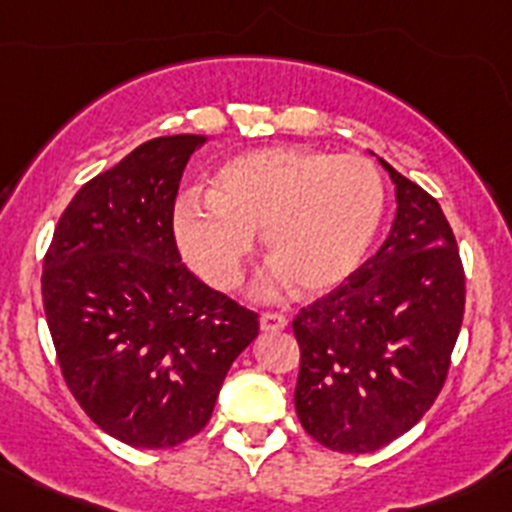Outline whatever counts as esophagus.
Wrapping results in <instances>:
<instances>
[{"label": "esophagus", "instance_id": "esophagus-1", "mask_svg": "<svg viewBox=\"0 0 512 512\" xmlns=\"http://www.w3.org/2000/svg\"><path fill=\"white\" fill-rule=\"evenodd\" d=\"M258 323H261L263 333H276V330H286L288 328V320L283 318V315H278V313H263Z\"/></svg>", "mask_w": 512, "mask_h": 512}]
</instances>
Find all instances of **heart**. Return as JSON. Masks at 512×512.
Segmentation results:
<instances>
[{
  "label": "heart",
  "instance_id": "b5f03b06",
  "mask_svg": "<svg viewBox=\"0 0 512 512\" xmlns=\"http://www.w3.org/2000/svg\"><path fill=\"white\" fill-rule=\"evenodd\" d=\"M384 212V179L367 157L263 147L229 157L209 197L182 194L172 229L184 261L217 291L241 281L261 234L273 266L258 295L276 298L293 283L305 295H325L360 271Z\"/></svg>",
  "mask_w": 512,
  "mask_h": 512
}]
</instances>
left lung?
Segmentation results:
<instances>
[{"mask_svg":"<svg viewBox=\"0 0 512 512\" xmlns=\"http://www.w3.org/2000/svg\"><path fill=\"white\" fill-rule=\"evenodd\" d=\"M377 160L397 197L387 241L345 286L293 320L295 414L318 444L340 453L382 449L429 412L466 303L456 239L439 202Z\"/></svg>","mask_w":512,"mask_h":512,"instance_id":"1","label":"left lung"}]
</instances>
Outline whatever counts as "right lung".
Masks as SVG:
<instances>
[{
	"label": "right lung",
	"mask_w": 512,
	"mask_h": 512,
	"mask_svg": "<svg viewBox=\"0 0 512 512\" xmlns=\"http://www.w3.org/2000/svg\"><path fill=\"white\" fill-rule=\"evenodd\" d=\"M207 135L142 142L83 184L44 258L41 295L68 389L123 444L170 449L207 426L258 315L182 263L172 212Z\"/></svg>",
	"instance_id": "add662e5"
}]
</instances>
